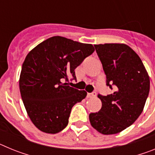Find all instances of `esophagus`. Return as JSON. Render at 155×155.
Wrapping results in <instances>:
<instances>
[{"label": "esophagus", "instance_id": "1", "mask_svg": "<svg viewBox=\"0 0 155 155\" xmlns=\"http://www.w3.org/2000/svg\"><path fill=\"white\" fill-rule=\"evenodd\" d=\"M96 96V93L95 92H91V93H87V97L88 98H93V97Z\"/></svg>", "mask_w": 155, "mask_h": 155}]
</instances>
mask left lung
Instances as JSON below:
<instances>
[{"label":"left lung","mask_w":155,"mask_h":155,"mask_svg":"<svg viewBox=\"0 0 155 155\" xmlns=\"http://www.w3.org/2000/svg\"><path fill=\"white\" fill-rule=\"evenodd\" d=\"M113 92L98 94L102 108L90 113L91 125L105 135L116 134L132 125L143 112L150 91V78L143 62L123 43L94 45Z\"/></svg>","instance_id":"8db88e82"}]
</instances>
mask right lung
<instances>
[{
	"label": "right lung",
	"mask_w": 155,
	"mask_h": 155,
	"mask_svg": "<svg viewBox=\"0 0 155 155\" xmlns=\"http://www.w3.org/2000/svg\"><path fill=\"white\" fill-rule=\"evenodd\" d=\"M94 49L86 44L53 36L37 45L26 56L19 78L23 103L39 130L57 134L68 124L72 107L87 95L63 81L76 79L74 70Z\"/></svg>",
	"instance_id": "1"
}]
</instances>
